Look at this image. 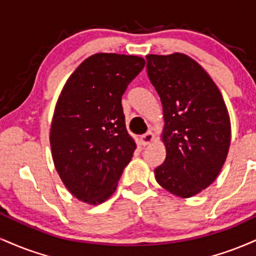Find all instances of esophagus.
<instances>
[{
	"label": "esophagus",
	"instance_id": "34e87169",
	"mask_svg": "<svg viewBox=\"0 0 256 256\" xmlns=\"http://www.w3.org/2000/svg\"><path fill=\"white\" fill-rule=\"evenodd\" d=\"M152 140H154V134L152 131H148L146 134H142V136L140 137V144L143 146H149Z\"/></svg>",
	"mask_w": 256,
	"mask_h": 256
}]
</instances>
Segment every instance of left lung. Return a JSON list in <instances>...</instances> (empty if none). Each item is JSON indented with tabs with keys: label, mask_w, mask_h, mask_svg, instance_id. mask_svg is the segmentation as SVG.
<instances>
[{
	"label": "left lung",
	"mask_w": 256,
	"mask_h": 256,
	"mask_svg": "<svg viewBox=\"0 0 256 256\" xmlns=\"http://www.w3.org/2000/svg\"><path fill=\"white\" fill-rule=\"evenodd\" d=\"M149 80L161 98L164 162L158 184L180 198L198 194L216 180L229 152L232 126L216 83L187 54H148Z\"/></svg>",
	"instance_id": "8db88e82"
}]
</instances>
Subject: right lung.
Listing matches in <instances>:
<instances>
[{"label": "right lung", "instance_id": "add662e5", "mask_svg": "<svg viewBox=\"0 0 256 256\" xmlns=\"http://www.w3.org/2000/svg\"><path fill=\"white\" fill-rule=\"evenodd\" d=\"M144 66L138 56L95 54L62 89L50 128L52 160L64 186L83 202H106L131 161L136 143L122 96Z\"/></svg>", "mask_w": 256, "mask_h": 256}]
</instances>
